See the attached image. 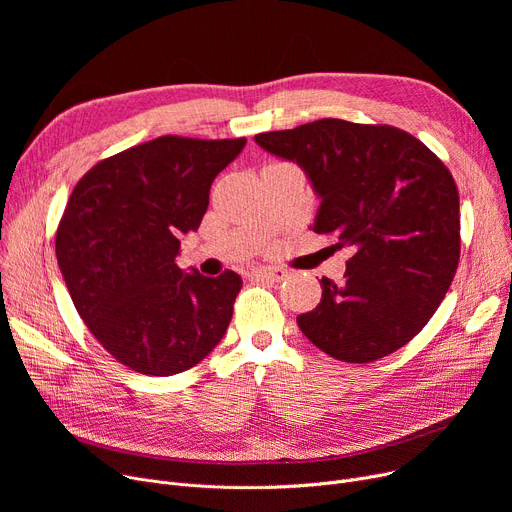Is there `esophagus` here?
<instances>
[{
	"mask_svg": "<svg viewBox=\"0 0 512 512\" xmlns=\"http://www.w3.org/2000/svg\"><path fill=\"white\" fill-rule=\"evenodd\" d=\"M255 280H265V282H280L288 276L286 270H282V267H274V265H263V267H255L253 274H251Z\"/></svg>",
	"mask_w": 512,
	"mask_h": 512,
	"instance_id": "esophagus-1",
	"label": "esophagus"
}]
</instances>
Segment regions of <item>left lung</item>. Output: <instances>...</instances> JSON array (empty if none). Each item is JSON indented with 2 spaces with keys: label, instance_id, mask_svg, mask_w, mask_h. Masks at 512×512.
Returning a JSON list of instances; mask_svg holds the SVG:
<instances>
[{
  "label": "left lung",
  "instance_id": "left-lung-1",
  "mask_svg": "<svg viewBox=\"0 0 512 512\" xmlns=\"http://www.w3.org/2000/svg\"><path fill=\"white\" fill-rule=\"evenodd\" d=\"M297 161L321 197L313 232L351 247L344 282L321 278L301 332L344 363H371L413 340L438 311L461 257L459 188L407 130L324 118L255 134Z\"/></svg>",
  "mask_w": 512,
  "mask_h": 512
}]
</instances>
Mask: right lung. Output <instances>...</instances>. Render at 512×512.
<instances>
[{"mask_svg":"<svg viewBox=\"0 0 512 512\" xmlns=\"http://www.w3.org/2000/svg\"><path fill=\"white\" fill-rule=\"evenodd\" d=\"M247 139L157 137L105 157L80 178L56 234L72 303L118 363L143 375L195 367L222 340L242 278L176 265L209 188Z\"/></svg>","mask_w":512,"mask_h":512,"instance_id":"1","label":"right lung"}]
</instances>
